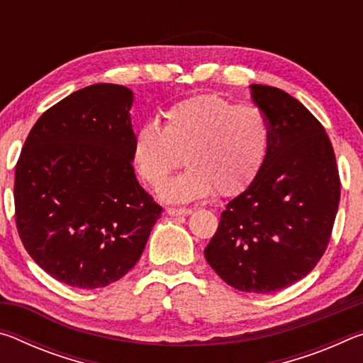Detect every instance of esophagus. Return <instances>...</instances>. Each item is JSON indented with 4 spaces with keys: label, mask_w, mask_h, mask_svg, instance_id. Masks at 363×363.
<instances>
[{
    "label": "esophagus",
    "mask_w": 363,
    "mask_h": 363,
    "mask_svg": "<svg viewBox=\"0 0 363 363\" xmlns=\"http://www.w3.org/2000/svg\"><path fill=\"white\" fill-rule=\"evenodd\" d=\"M167 213L169 214V216H187V214L192 213V210H190V208H173V206H169Z\"/></svg>",
    "instance_id": "obj_1"
}]
</instances>
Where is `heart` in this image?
Instances as JSON below:
<instances>
[{
	"mask_svg": "<svg viewBox=\"0 0 363 363\" xmlns=\"http://www.w3.org/2000/svg\"><path fill=\"white\" fill-rule=\"evenodd\" d=\"M270 125L255 104H235L218 94L176 102L163 113V128L145 121L134 136L133 155L139 174L152 187L182 167L190 168L163 189L173 201L213 194L230 196L248 189L267 158Z\"/></svg>",
	"mask_w": 363,
	"mask_h": 363,
	"instance_id": "obj_1",
	"label": "heart"
}]
</instances>
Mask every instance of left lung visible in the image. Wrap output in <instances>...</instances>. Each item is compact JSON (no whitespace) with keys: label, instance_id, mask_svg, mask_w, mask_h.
Returning a JSON list of instances; mask_svg holds the SVG:
<instances>
[{"label":"left lung","instance_id":"obj_1","mask_svg":"<svg viewBox=\"0 0 363 363\" xmlns=\"http://www.w3.org/2000/svg\"><path fill=\"white\" fill-rule=\"evenodd\" d=\"M270 125L267 158L253 184L229 201L205 257L227 285L274 293L296 284L328 247L341 182L325 128L274 86L251 84Z\"/></svg>","mask_w":363,"mask_h":363}]
</instances>
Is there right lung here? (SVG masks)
I'll return each mask as SVG.
<instances>
[{
    "label": "right lung",
    "instance_id": "1",
    "mask_svg": "<svg viewBox=\"0 0 363 363\" xmlns=\"http://www.w3.org/2000/svg\"><path fill=\"white\" fill-rule=\"evenodd\" d=\"M133 93L99 83L48 108L16 164V225L51 277L83 290L136 266L163 208L134 174Z\"/></svg>",
    "mask_w": 363,
    "mask_h": 363
}]
</instances>
